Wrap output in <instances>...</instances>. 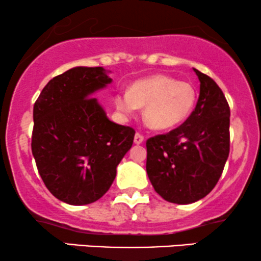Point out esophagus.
Returning a JSON list of instances; mask_svg holds the SVG:
<instances>
[{"label": "esophagus", "instance_id": "esophagus-1", "mask_svg": "<svg viewBox=\"0 0 261 261\" xmlns=\"http://www.w3.org/2000/svg\"><path fill=\"white\" fill-rule=\"evenodd\" d=\"M143 140H145V137H143L142 134H141V133L135 134L134 141H135V143H136V145H140V143H142Z\"/></svg>", "mask_w": 261, "mask_h": 261}]
</instances>
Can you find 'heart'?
I'll list each match as a JSON object with an SVG mask.
<instances>
[{
  "mask_svg": "<svg viewBox=\"0 0 261 261\" xmlns=\"http://www.w3.org/2000/svg\"><path fill=\"white\" fill-rule=\"evenodd\" d=\"M195 101L193 86L166 74L137 81L130 92H120L115 98L116 108L125 115L145 107L143 119L154 130H167L181 124L193 112Z\"/></svg>",
  "mask_w": 261,
  "mask_h": 261,
  "instance_id": "b5f03b06",
  "label": "heart"
}]
</instances>
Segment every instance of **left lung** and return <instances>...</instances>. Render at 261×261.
<instances>
[{
  "mask_svg": "<svg viewBox=\"0 0 261 261\" xmlns=\"http://www.w3.org/2000/svg\"><path fill=\"white\" fill-rule=\"evenodd\" d=\"M200 81L195 109L180 126L146 141V170L166 201L191 203L216 187L229 154L228 101L211 77Z\"/></svg>",
  "mask_w": 261,
  "mask_h": 261,
  "instance_id": "obj_1",
  "label": "left lung"
}]
</instances>
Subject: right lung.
Listing matches in <instances>:
<instances>
[{
	"label": "right lung",
	"mask_w": 261,
	"mask_h": 261,
	"mask_svg": "<svg viewBox=\"0 0 261 261\" xmlns=\"http://www.w3.org/2000/svg\"><path fill=\"white\" fill-rule=\"evenodd\" d=\"M112 79L101 67H73L49 81L33 109L32 152L45 187L70 205H87L112 187L135 130L110 121L93 92Z\"/></svg>",
	"instance_id": "add662e5"
}]
</instances>
